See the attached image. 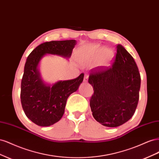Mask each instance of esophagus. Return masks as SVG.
<instances>
[{"label":"esophagus","instance_id":"obj_1","mask_svg":"<svg viewBox=\"0 0 159 159\" xmlns=\"http://www.w3.org/2000/svg\"><path fill=\"white\" fill-rule=\"evenodd\" d=\"M88 78H89V76H88V74H85V75H84V81H85V82H87L88 80Z\"/></svg>","mask_w":159,"mask_h":159}]
</instances>
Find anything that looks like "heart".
<instances>
[{
    "label": "heart",
    "instance_id": "obj_1",
    "mask_svg": "<svg viewBox=\"0 0 159 159\" xmlns=\"http://www.w3.org/2000/svg\"><path fill=\"white\" fill-rule=\"evenodd\" d=\"M79 56L83 63H91L99 59L101 66H107L113 60L114 52L111 49H103V48L99 44H95L83 47L80 50Z\"/></svg>",
    "mask_w": 159,
    "mask_h": 159
}]
</instances>
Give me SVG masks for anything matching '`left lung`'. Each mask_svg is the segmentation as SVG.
<instances>
[{"mask_svg":"<svg viewBox=\"0 0 159 159\" xmlns=\"http://www.w3.org/2000/svg\"><path fill=\"white\" fill-rule=\"evenodd\" d=\"M111 66L90 70L88 82L93 94L89 100L94 119L103 125L116 127L131 119L139 99L141 75L132 56L120 44Z\"/></svg>","mask_w":159,"mask_h":159,"instance_id":"left-lung-1","label":"left lung"}]
</instances>
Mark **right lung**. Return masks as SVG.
Here are the masks:
<instances>
[{
  "instance_id": "obj_1",
  "label": "right lung",
  "mask_w": 159,
  "mask_h": 159,
  "mask_svg": "<svg viewBox=\"0 0 159 159\" xmlns=\"http://www.w3.org/2000/svg\"><path fill=\"white\" fill-rule=\"evenodd\" d=\"M75 44V40L44 42L27 57L21 81V104L26 117L38 126H50L60 121L67 99L78 89L84 76L82 73L75 79L46 85L40 78L38 63L46 54L70 57Z\"/></svg>"
}]
</instances>
